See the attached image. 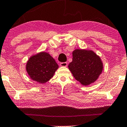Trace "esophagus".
Returning a JSON list of instances; mask_svg holds the SVG:
<instances>
[{
  "label": "esophagus",
  "mask_w": 127,
  "mask_h": 127,
  "mask_svg": "<svg viewBox=\"0 0 127 127\" xmlns=\"http://www.w3.org/2000/svg\"><path fill=\"white\" fill-rule=\"evenodd\" d=\"M60 65L61 67H67L68 65V63L67 62H63V63H60Z\"/></svg>",
  "instance_id": "34e87169"
}]
</instances>
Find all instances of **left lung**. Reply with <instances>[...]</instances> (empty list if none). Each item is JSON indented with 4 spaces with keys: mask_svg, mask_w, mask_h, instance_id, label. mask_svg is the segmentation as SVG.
Masks as SVG:
<instances>
[{
    "mask_svg": "<svg viewBox=\"0 0 127 127\" xmlns=\"http://www.w3.org/2000/svg\"><path fill=\"white\" fill-rule=\"evenodd\" d=\"M68 68L76 80L88 86L97 80L103 70L100 58L92 51L75 50Z\"/></svg>",
    "mask_w": 127,
    "mask_h": 127,
    "instance_id": "left-lung-1",
    "label": "left lung"
}]
</instances>
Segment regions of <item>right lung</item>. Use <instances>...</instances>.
Segmentation results:
<instances>
[{
    "label": "right lung",
    "mask_w": 127,
    "mask_h": 127,
    "mask_svg": "<svg viewBox=\"0 0 127 127\" xmlns=\"http://www.w3.org/2000/svg\"><path fill=\"white\" fill-rule=\"evenodd\" d=\"M58 68L54 59L44 52L31 56L26 65V70L31 79L39 83L48 82Z\"/></svg>",
    "instance_id": "add662e5"
}]
</instances>
